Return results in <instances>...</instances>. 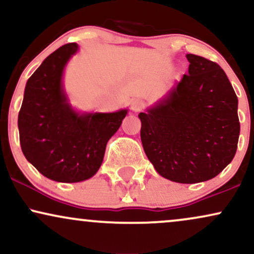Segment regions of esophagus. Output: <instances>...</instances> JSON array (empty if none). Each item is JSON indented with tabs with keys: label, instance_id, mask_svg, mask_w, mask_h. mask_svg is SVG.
I'll list each match as a JSON object with an SVG mask.
<instances>
[{
	"label": "esophagus",
	"instance_id": "1",
	"mask_svg": "<svg viewBox=\"0 0 254 254\" xmlns=\"http://www.w3.org/2000/svg\"><path fill=\"white\" fill-rule=\"evenodd\" d=\"M144 106H145L144 102L140 99H135L132 103H131V110L135 112H138L142 109H144Z\"/></svg>",
	"mask_w": 254,
	"mask_h": 254
}]
</instances>
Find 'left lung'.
Returning a JSON list of instances; mask_svg holds the SVG:
<instances>
[{"instance_id":"8db88e82","label":"left lung","mask_w":254,"mask_h":254,"mask_svg":"<svg viewBox=\"0 0 254 254\" xmlns=\"http://www.w3.org/2000/svg\"><path fill=\"white\" fill-rule=\"evenodd\" d=\"M188 73L163 102L140 112V139L156 172L170 181L213 179L237 152L238 98L214 61L187 54Z\"/></svg>"}]
</instances>
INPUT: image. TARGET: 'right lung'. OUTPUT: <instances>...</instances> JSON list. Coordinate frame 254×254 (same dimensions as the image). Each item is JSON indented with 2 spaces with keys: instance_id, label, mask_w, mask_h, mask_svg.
I'll list each match as a JSON object with an SVG mask.
<instances>
[{
  "instance_id": "add662e5",
  "label": "right lung",
  "mask_w": 254,
  "mask_h": 254,
  "mask_svg": "<svg viewBox=\"0 0 254 254\" xmlns=\"http://www.w3.org/2000/svg\"><path fill=\"white\" fill-rule=\"evenodd\" d=\"M77 51V44H66L46 58L27 81L17 121L24 157L58 182L92 177L102 164L106 143L127 114V110L88 115L73 111L61 77Z\"/></svg>"
}]
</instances>
